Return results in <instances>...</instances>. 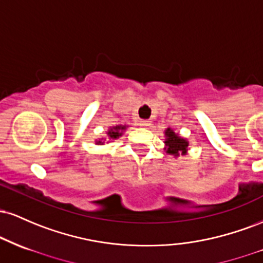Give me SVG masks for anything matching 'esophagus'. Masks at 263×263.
Wrapping results in <instances>:
<instances>
[{
  "mask_svg": "<svg viewBox=\"0 0 263 263\" xmlns=\"http://www.w3.org/2000/svg\"><path fill=\"white\" fill-rule=\"evenodd\" d=\"M140 126L141 127H148V126H151V121H148V120H141Z\"/></svg>",
  "mask_w": 263,
  "mask_h": 263,
  "instance_id": "esophagus-1",
  "label": "esophagus"
}]
</instances>
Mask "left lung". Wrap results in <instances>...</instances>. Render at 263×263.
<instances>
[{
  "label": "left lung",
  "mask_w": 263,
  "mask_h": 263,
  "mask_svg": "<svg viewBox=\"0 0 263 263\" xmlns=\"http://www.w3.org/2000/svg\"><path fill=\"white\" fill-rule=\"evenodd\" d=\"M165 136H167V141H165V144L168 146L167 152L170 155L173 156H179V153L182 155H185L186 153V147H188V142H186L184 138L179 137L176 132L172 131L171 128L165 129Z\"/></svg>",
  "instance_id": "left-lung-1"
}]
</instances>
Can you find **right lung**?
<instances>
[{
  "label": "right lung",
  "mask_w": 263,
  "mask_h": 263,
  "mask_svg": "<svg viewBox=\"0 0 263 263\" xmlns=\"http://www.w3.org/2000/svg\"><path fill=\"white\" fill-rule=\"evenodd\" d=\"M125 128H126V126H121V125L116 126V127H111L110 129H108L107 136L111 138V140H116V138H119L120 136L122 135V131H123V129H125ZM98 143H99V144H102V142L99 141Z\"/></svg>",
  "instance_id": "right-lung-1"
}]
</instances>
